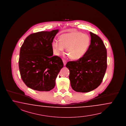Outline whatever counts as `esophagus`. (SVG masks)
I'll use <instances>...</instances> for the list:
<instances>
[{"mask_svg":"<svg viewBox=\"0 0 126 126\" xmlns=\"http://www.w3.org/2000/svg\"><path fill=\"white\" fill-rule=\"evenodd\" d=\"M63 64H64V66H65L66 64V63H67L66 61L64 60H63Z\"/></svg>","mask_w":126,"mask_h":126,"instance_id":"1","label":"esophagus"}]
</instances>
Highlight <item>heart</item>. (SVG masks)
Wrapping results in <instances>:
<instances>
[{
	"label": "heart",
	"instance_id": "1",
	"mask_svg": "<svg viewBox=\"0 0 126 126\" xmlns=\"http://www.w3.org/2000/svg\"><path fill=\"white\" fill-rule=\"evenodd\" d=\"M59 40L53 41V52L60 55L65 48L69 56L74 60L81 58L86 53L90 45V38L86 34L78 32L64 33L59 37Z\"/></svg>",
	"mask_w": 126,
	"mask_h": 126
}]
</instances>
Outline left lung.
Returning a JSON list of instances; mask_svg holds the SVG:
<instances>
[{"instance_id":"1","label":"left lung","mask_w":126,"mask_h":126,"mask_svg":"<svg viewBox=\"0 0 126 126\" xmlns=\"http://www.w3.org/2000/svg\"><path fill=\"white\" fill-rule=\"evenodd\" d=\"M91 41L85 54L77 61L68 62L69 79L72 89L85 93L97 88L102 83L107 67V53L102 39L90 32Z\"/></svg>"}]
</instances>
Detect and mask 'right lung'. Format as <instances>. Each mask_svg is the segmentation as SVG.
Here are the masks:
<instances>
[{
  "label": "right lung",
  "instance_id": "obj_1",
  "mask_svg": "<svg viewBox=\"0 0 126 126\" xmlns=\"http://www.w3.org/2000/svg\"><path fill=\"white\" fill-rule=\"evenodd\" d=\"M59 30L32 33L21 47L19 69L25 85L39 91H49L63 63L60 57L53 56L52 43Z\"/></svg>",
  "mask_w": 126,
  "mask_h": 126
}]
</instances>
